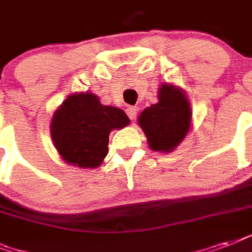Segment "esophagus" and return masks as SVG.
Wrapping results in <instances>:
<instances>
[{"mask_svg":"<svg viewBox=\"0 0 252 252\" xmlns=\"http://www.w3.org/2000/svg\"><path fill=\"white\" fill-rule=\"evenodd\" d=\"M126 115L129 116L130 120H134V119L137 118V115H138V107L136 106L128 107V108H126Z\"/></svg>","mask_w":252,"mask_h":252,"instance_id":"34e87169","label":"esophagus"}]
</instances>
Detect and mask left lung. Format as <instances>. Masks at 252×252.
Returning a JSON list of instances; mask_svg holds the SVG:
<instances>
[{"label":"left lung","instance_id":"8db88e82","mask_svg":"<svg viewBox=\"0 0 252 252\" xmlns=\"http://www.w3.org/2000/svg\"><path fill=\"white\" fill-rule=\"evenodd\" d=\"M191 106L179 87L162 84L158 103L142 111L138 124L152 150L170 153L183 141L191 128Z\"/></svg>","mask_w":252,"mask_h":252}]
</instances>
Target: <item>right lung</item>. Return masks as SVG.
Returning a JSON list of instances; mask_svg holds the SVG:
<instances>
[{"label":"right lung","mask_w":252,"mask_h":252,"mask_svg":"<svg viewBox=\"0 0 252 252\" xmlns=\"http://www.w3.org/2000/svg\"><path fill=\"white\" fill-rule=\"evenodd\" d=\"M129 118L120 108L103 106L91 93L69 95L55 111L51 136L55 148L66 163L78 167H98L108 153V136L122 129Z\"/></svg>","instance_id":"add662e5"}]
</instances>
